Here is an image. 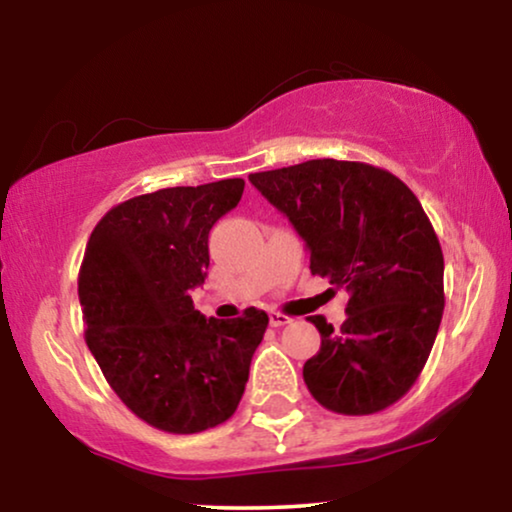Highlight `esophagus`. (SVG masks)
I'll list each match as a JSON object with an SVG mask.
<instances>
[{
    "mask_svg": "<svg viewBox=\"0 0 512 512\" xmlns=\"http://www.w3.org/2000/svg\"><path fill=\"white\" fill-rule=\"evenodd\" d=\"M269 322H271V327H285V325H290L292 318H287V315L278 313V311H271L269 313Z\"/></svg>",
    "mask_w": 512,
    "mask_h": 512,
    "instance_id": "34e87169",
    "label": "esophagus"
}]
</instances>
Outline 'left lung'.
<instances>
[{
	"label": "left lung",
	"instance_id": "8db88e82",
	"mask_svg": "<svg viewBox=\"0 0 512 512\" xmlns=\"http://www.w3.org/2000/svg\"><path fill=\"white\" fill-rule=\"evenodd\" d=\"M311 253V271L350 292L336 329L311 315L320 352L304 364L308 392L341 415L399 401L427 364L443 318V253L406 183L364 162L308 160L250 174Z\"/></svg>",
	"mask_w": 512,
	"mask_h": 512
}]
</instances>
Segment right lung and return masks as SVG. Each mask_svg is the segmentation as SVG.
I'll return each mask as SVG.
<instances>
[{
  "label": "right lung",
  "instance_id": "right-lung-1",
  "mask_svg": "<svg viewBox=\"0 0 512 512\" xmlns=\"http://www.w3.org/2000/svg\"><path fill=\"white\" fill-rule=\"evenodd\" d=\"M243 178L164 187L113 206L78 273L85 341L113 392L150 427L197 434L234 415L269 315L218 320L190 292L208 269V232L236 208Z\"/></svg>",
  "mask_w": 512,
  "mask_h": 512
}]
</instances>
